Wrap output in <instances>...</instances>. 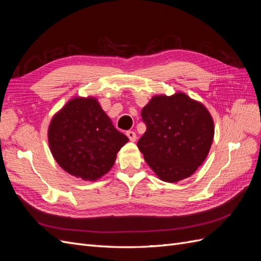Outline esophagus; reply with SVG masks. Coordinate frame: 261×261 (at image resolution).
<instances>
[{
    "instance_id": "esophagus-1",
    "label": "esophagus",
    "mask_w": 261,
    "mask_h": 261,
    "mask_svg": "<svg viewBox=\"0 0 261 261\" xmlns=\"http://www.w3.org/2000/svg\"><path fill=\"white\" fill-rule=\"evenodd\" d=\"M126 136H127L128 138H129V140L130 141H136V139H137V136H136V134L134 133V132H132V130H128V132H126Z\"/></svg>"
}]
</instances>
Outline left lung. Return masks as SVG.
Instances as JSON below:
<instances>
[{
  "instance_id": "1",
  "label": "left lung",
  "mask_w": 261,
  "mask_h": 261,
  "mask_svg": "<svg viewBox=\"0 0 261 261\" xmlns=\"http://www.w3.org/2000/svg\"><path fill=\"white\" fill-rule=\"evenodd\" d=\"M147 129L137 146L160 179L189 177L206 159L215 136L208 110L183 92L154 96L141 110Z\"/></svg>"
}]
</instances>
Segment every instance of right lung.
I'll use <instances>...</instances> for the list:
<instances>
[{
    "mask_svg": "<svg viewBox=\"0 0 261 261\" xmlns=\"http://www.w3.org/2000/svg\"><path fill=\"white\" fill-rule=\"evenodd\" d=\"M48 138L60 167L85 180H96L111 170L116 153L128 141L94 98L68 101L52 118Z\"/></svg>",
    "mask_w": 261,
    "mask_h": 261,
    "instance_id": "1",
    "label": "right lung"
}]
</instances>
